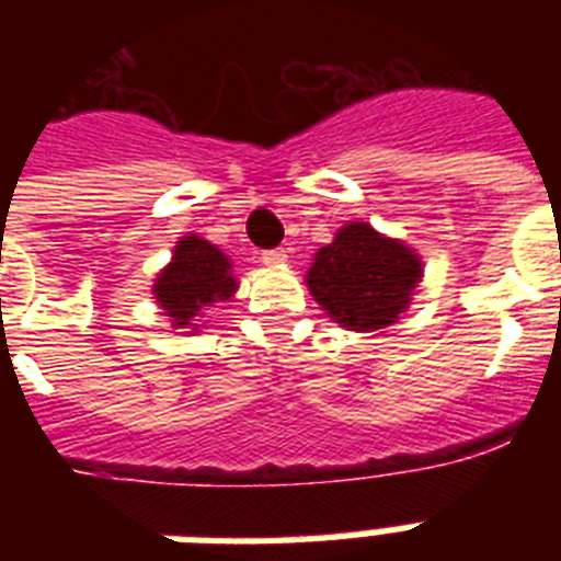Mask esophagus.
Returning <instances> with one entry per match:
<instances>
[{"mask_svg":"<svg viewBox=\"0 0 561 561\" xmlns=\"http://www.w3.org/2000/svg\"><path fill=\"white\" fill-rule=\"evenodd\" d=\"M264 264H282L288 262V250L285 247H273V250H264L262 253Z\"/></svg>","mask_w":561,"mask_h":561,"instance_id":"1","label":"esophagus"}]
</instances>
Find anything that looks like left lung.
I'll return each instance as SVG.
<instances>
[{
    "instance_id": "left-lung-1",
    "label": "left lung",
    "mask_w": 561,
    "mask_h": 561,
    "mask_svg": "<svg viewBox=\"0 0 561 561\" xmlns=\"http://www.w3.org/2000/svg\"><path fill=\"white\" fill-rule=\"evenodd\" d=\"M419 276L422 264L408 247L369 224H350L314 255L306 282L332 320L369 332L399 320Z\"/></svg>"
}]
</instances>
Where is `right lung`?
<instances>
[{
  "label": "right lung",
  "instance_id": "obj_1",
  "mask_svg": "<svg viewBox=\"0 0 561 561\" xmlns=\"http://www.w3.org/2000/svg\"><path fill=\"white\" fill-rule=\"evenodd\" d=\"M238 282L229 273V259L218 247L197 236L178 241L174 262L160 273L153 297L178 329H192L197 311L211 302H224L236 294Z\"/></svg>",
  "mask_w": 561,
  "mask_h": 561
}]
</instances>
